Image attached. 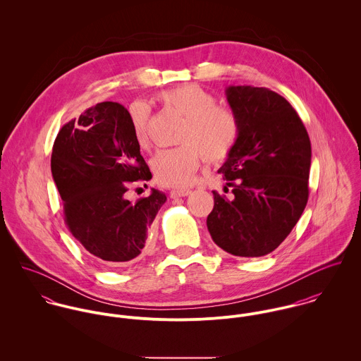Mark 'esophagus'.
<instances>
[{"label": "esophagus", "instance_id": "1", "mask_svg": "<svg viewBox=\"0 0 361 361\" xmlns=\"http://www.w3.org/2000/svg\"><path fill=\"white\" fill-rule=\"evenodd\" d=\"M190 193H192V190H189V189H173V190H171V197L172 199H175V197H186Z\"/></svg>", "mask_w": 361, "mask_h": 361}]
</instances>
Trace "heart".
Wrapping results in <instances>:
<instances>
[{
    "instance_id": "1",
    "label": "heart",
    "mask_w": 361,
    "mask_h": 361,
    "mask_svg": "<svg viewBox=\"0 0 361 361\" xmlns=\"http://www.w3.org/2000/svg\"><path fill=\"white\" fill-rule=\"evenodd\" d=\"M158 102L185 119L180 129L182 146L161 150L152 159L155 180L164 186H188L202 165L203 154L211 162L225 159L239 137L236 114L226 106L215 105V97L199 85H182L165 90ZM133 135L140 147H147L149 109L133 104L129 109Z\"/></svg>"
}]
</instances>
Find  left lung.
<instances>
[{
  "mask_svg": "<svg viewBox=\"0 0 361 361\" xmlns=\"http://www.w3.org/2000/svg\"><path fill=\"white\" fill-rule=\"evenodd\" d=\"M225 94L239 137L218 172L233 196L212 192L207 228L226 253L261 257L286 239L307 204L309 133L293 106L269 89L229 86Z\"/></svg>",
  "mask_w": 361,
  "mask_h": 361,
  "instance_id": "8db88e82",
  "label": "left lung"
}]
</instances>
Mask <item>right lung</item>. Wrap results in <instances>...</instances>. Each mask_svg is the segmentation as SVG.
I'll use <instances>...</instances> for the list:
<instances>
[{
  "mask_svg": "<svg viewBox=\"0 0 361 361\" xmlns=\"http://www.w3.org/2000/svg\"><path fill=\"white\" fill-rule=\"evenodd\" d=\"M51 173L65 222L90 255L122 267L149 250V229L166 196L152 189L136 203L125 197L128 182L153 175L122 104H97L63 125L52 147Z\"/></svg>",
  "mask_w": 361,
  "mask_h": 361,
  "instance_id": "1",
  "label": "right lung"
}]
</instances>
